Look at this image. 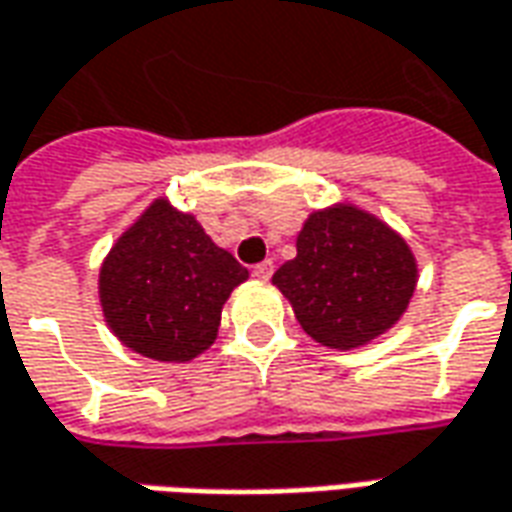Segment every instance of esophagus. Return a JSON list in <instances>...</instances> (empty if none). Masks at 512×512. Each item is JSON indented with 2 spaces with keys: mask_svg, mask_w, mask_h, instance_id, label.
I'll use <instances>...</instances> for the list:
<instances>
[{
  "mask_svg": "<svg viewBox=\"0 0 512 512\" xmlns=\"http://www.w3.org/2000/svg\"><path fill=\"white\" fill-rule=\"evenodd\" d=\"M271 274H274V263H271V260H263V263H257L255 266L257 280H271Z\"/></svg>",
  "mask_w": 512,
  "mask_h": 512,
  "instance_id": "34e87169",
  "label": "esophagus"
}]
</instances>
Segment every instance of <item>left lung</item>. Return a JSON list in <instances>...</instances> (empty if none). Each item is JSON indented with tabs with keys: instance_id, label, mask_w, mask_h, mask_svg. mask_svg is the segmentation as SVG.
Instances as JSON below:
<instances>
[{
	"instance_id": "obj_1",
	"label": "left lung",
	"mask_w": 512,
	"mask_h": 512,
	"mask_svg": "<svg viewBox=\"0 0 512 512\" xmlns=\"http://www.w3.org/2000/svg\"><path fill=\"white\" fill-rule=\"evenodd\" d=\"M271 282L302 330L338 352L360 349L405 316L418 282L413 249L363 207L313 210L296 235V257Z\"/></svg>"
}]
</instances>
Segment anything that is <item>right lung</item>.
<instances>
[{
  "mask_svg": "<svg viewBox=\"0 0 512 512\" xmlns=\"http://www.w3.org/2000/svg\"><path fill=\"white\" fill-rule=\"evenodd\" d=\"M249 280L191 213L155 199L99 268V305L127 349L160 363H188L219 335L230 293Z\"/></svg>",
  "mask_w": 512,
  "mask_h": 512,
  "instance_id": "1",
  "label": "right lung"
}]
</instances>
